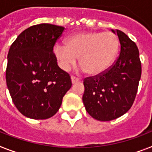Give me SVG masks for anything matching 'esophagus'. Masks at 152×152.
<instances>
[{
  "label": "esophagus",
  "instance_id": "34e87169",
  "mask_svg": "<svg viewBox=\"0 0 152 152\" xmlns=\"http://www.w3.org/2000/svg\"><path fill=\"white\" fill-rule=\"evenodd\" d=\"M71 80H72V84H75L76 82H79L80 80L78 79V78H76L75 76H72V77H71Z\"/></svg>",
  "mask_w": 152,
  "mask_h": 152
}]
</instances>
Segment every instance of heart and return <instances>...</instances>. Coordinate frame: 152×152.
Returning <instances> with one entry per match:
<instances>
[{"label": "heart", "instance_id": "1", "mask_svg": "<svg viewBox=\"0 0 152 152\" xmlns=\"http://www.w3.org/2000/svg\"><path fill=\"white\" fill-rule=\"evenodd\" d=\"M118 49L119 39L115 34L89 31L73 34L67 39L65 45H55L53 51L63 70H69L79 57L82 70L96 76L108 70Z\"/></svg>", "mask_w": 152, "mask_h": 152}]
</instances>
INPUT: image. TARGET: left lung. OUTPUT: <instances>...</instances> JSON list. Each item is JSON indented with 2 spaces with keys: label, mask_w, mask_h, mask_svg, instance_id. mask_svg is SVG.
<instances>
[{
  "label": "left lung",
  "mask_w": 152,
  "mask_h": 152,
  "mask_svg": "<svg viewBox=\"0 0 152 152\" xmlns=\"http://www.w3.org/2000/svg\"><path fill=\"white\" fill-rule=\"evenodd\" d=\"M121 44L118 57L104 72L84 80L85 110L98 121H111L126 113L135 99L142 67L139 49L125 33L115 31Z\"/></svg>",
  "instance_id": "8db88e82"
}]
</instances>
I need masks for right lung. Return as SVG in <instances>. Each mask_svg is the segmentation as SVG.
<instances>
[{"instance_id": "right-lung-1", "label": "right lung", "mask_w": 152, "mask_h": 152, "mask_svg": "<svg viewBox=\"0 0 152 152\" xmlns=\"http://www.w3.org/2000/svg\"><path fill=\"white\" fill-rule=\"evenodd\" d=\"M64 27L42 23L20 34L8 53L6 84L17 109L32 119L54 116L72 87L57 64L53 48Z\"/></svg>"}]
</instances>
